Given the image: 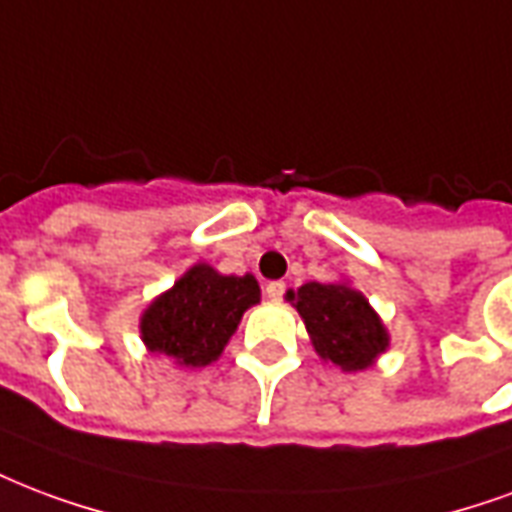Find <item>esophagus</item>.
Here are the masks:
<instances>
[{
  "mask_svg": "<svg viewBox=\"0 0 512 512\" xmlns=\"http://www.w3.org/2000/svg\"><path fill=\"white\" fill-rule=\"evenodd\" d=\"M287 285L285 282H268L266 285V298L268 301H282V295H285Z\"/></svg>",
  "mask_w": 512,
  "mask_h": 512,
  "instance_id": "1",
  "label": "esophagus"
}]
</instances>
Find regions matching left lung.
<instances>
[{
    "mask_svg": "<svg viewBox=\"0 0 512 512\" xmlns=\"http://www.w3.org/2000/svg\"><path fill=\"white\" fill-rule=\"evenodd\" d=\"M287 301L304 317L314 352L342 372L369 369L388 350L391 336L380 314L347 282H306L298 290H287Z\"/></svg>",
    "mask_w": 512,
    "mask_h": 512,
    "instance_id": "left-lung-1",
    "label": "left lung"
}]
</instances>
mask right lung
<instances>
[{"instance_id": "add662e5", "label": "right lung", "mask_w": 512, "mask_h": 512, "mask_svg": "<svg viewBox=\"0 0 512 512\" xmlns=\"http://www.w3.org/2000/svg\"><path fill=\"white\" fill-rule=\"evenodd\" d=\"M255 304H260L255 276H225L198 263L151 301L140 317V339L149 352L200 369L217 361L244 312Z\"/></svg>"}]
</instances>
